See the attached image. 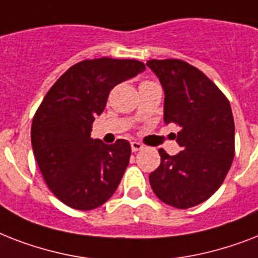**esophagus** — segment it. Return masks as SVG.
Returning <instances> with one entry per match:
<instances>
[{
  "label": "esophagus",
  "instance_id": "esophagus-1",
  "mask_svg": "<svg viewBox=\"0 0 258 258\" xmlns=\"http://www.w3.org/2000/svg\"><path fill=\"white\" fill-rule=\"evenodd\" d=\"M142 149H143V145H141L139 142H131V150H133L134 153H137V151Z\"/></svg>",
  "mask_w": 258,
  "mask_h": 258
}]
</instances>
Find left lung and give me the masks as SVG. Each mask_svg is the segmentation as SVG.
<instances>
[{
    "label": "left lung",
    "mask_w": 258,
    "mask_h": 258,
    "mask_svg": "<svg viewBox=\"0 0 258 258\" xmlns=\"http://www.w3.org/2000/svg\"><path fill=\"white\" fill-rule=\"evenodd\" d=\"M165 92L163 119L179 127L182 151L159 149L161 165L150 174L155 196L176 209H188L218 190L234 158V120L230 103L196 67L176 58L150 60Z\"/></svg>",
    "instance_id": "1"
}]
</instances>
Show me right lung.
Returning a JSON list of instances; mask_svg holds the SVG:
<instances>
[{
    "label": "right lung",
    "mask_w": 258,
    "mask_h": 258,
    "mask_svg": "<svg viewBox=\"0 0 258 258\" xmlns=\"http://www.w3.org/2000/svg\"><path fill=\"white\" fill-rule=\"evenodd\" d=\"M146 70L138 60L101 57L75 64L54 83L34 115L32 147L48 187L62 204L92 210L108 201L130 162L131 146L92 139V123L111 89Z\"/></svg>",
    "instance_id": "obj_1"
}]
</instances>
